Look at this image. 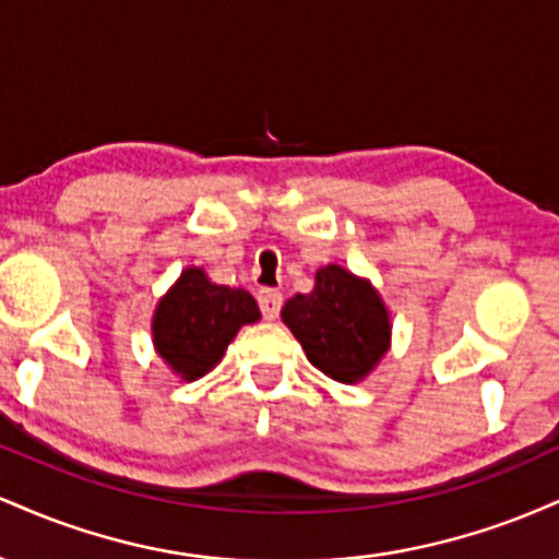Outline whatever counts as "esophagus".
<instances>
[{"instance_id": "34e87169", "label": "esophagus", "mask_w": 559, "mask_h": 559, "mask_svg": "<svg viewBox=\"0 0 559 559\" xmlns=\"http://www.w3.org/2000/svg\"><path fill=\"white\" fill-rule=\"evenodd\" d=\"M258 301H260L262 318L275 320L281 312V305H284V294L275 292V288H262V292L258 294Z\"/></svg>"}]
</instances>
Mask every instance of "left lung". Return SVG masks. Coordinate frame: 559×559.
<instances>
[{"instance_id":"obj_1","label":"left lung","mask_w":559,"mask_h":559,"mask_svg":"<svg viewBox=\"0 0 559 559\" xmlns=\"http://www.w3.org/2000/svg\"><path fill=\"white\" fill-rule=\"evenodd\" d=\"M281 320L307 360L338 383L365 381L391 346V316L378 288L333 262L316 273L310 294L286 301Z\"/></svg>"}]
</instances>
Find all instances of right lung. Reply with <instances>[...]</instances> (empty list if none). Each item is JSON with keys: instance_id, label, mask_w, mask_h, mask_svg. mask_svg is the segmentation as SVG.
<instances>
[{"instance_id": "1", "label": "right lung", "mask_w": 559, "mask_h": 559, "mask_svg": "<svg viewBox=\"0 0 559 559\" xmlns=\"http://www.w3.org/2000/svg\"><path fill=\"white\" fill-rule=\"evenodd\" d=\"M258 301L243 288L213 284L202 267H186L152 316V344L181 381L215 368L241 325L258 323Z\"/></svg>"}]
</instances>
